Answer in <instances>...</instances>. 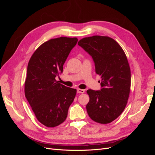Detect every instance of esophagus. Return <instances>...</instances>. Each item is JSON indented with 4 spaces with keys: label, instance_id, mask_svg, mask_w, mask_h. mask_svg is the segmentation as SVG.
Listing matches in <instances>:
<instances>
[{
    "label": "esophagus",
    "instance_id": "esophagus-1",
    "mask_svg": "<svg viewBox=\"0 0 155 155\" xmlns=\"http://www.w3.org/2000/svg\"><path fill=\"white\" fill-rule=\"evenodd\" d=\"M77 92H78V93H81V94H83L84 92H85V90H83V89L78 88Z\"/></svg>",
    "mask_w": 155,
    "mask_h": 155
}]
</instances>
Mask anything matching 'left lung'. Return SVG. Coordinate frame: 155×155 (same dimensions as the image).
Returning <instances> with one entry per match:
<instances>
[{
    "label": "left lung",
    "instance_id": "1",
    "mask_svg": "<svg viewBox=\"0 0 155 155\" xmlns=\"http://www.w3.org/2000/svg\"><path fill=\"white\" fill-rule=\"evenodd\" d=\"M94 61L96 73L101 76L100 91L88 89L86 108L89 117L97 123L107 124L122 113L130 90V69L120 45L107 36L94 35L78 42Z\"/></svg>",
    "mask_w": 155,
    "mask_h": 155
}]
</instances>
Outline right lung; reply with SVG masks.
<instances>
[{
    "label": "right lung",
    "instance_id": "1",
    "mask_svg": "<svg viewBox=\"0 0 155 155\" xmlns=\"http://www.w3.org/2000/svg\"><path fill=\"white\" fill-rule=\"evenodd\" d=\"M76 37H61L42 44L32 54L27 68L25 93L40 123L54 127L66 120L76 89L56 81L63 64L76 46Z\"/></svg>",
    "mask_w": 155,
    "mask_h": 155
}]
</instances>
